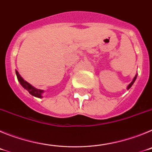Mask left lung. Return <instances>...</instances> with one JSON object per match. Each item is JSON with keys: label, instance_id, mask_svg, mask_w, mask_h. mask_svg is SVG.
I'll return each mask as SVG.
<instances>
[{"label": "left lung", "instance_id": "left-lung-1", "mask_svg": "<svg viewBox=\"0 0 152 152\" xmlns=\"http://www.w3.org/2000/svg\"><path fill=\"white\" fill-rule=\"evenodd\" d=\"M136 77H137V75H135V77H134V78H133V80H132V82L130 83L129 84V85H128V87H127V89L129 90V89L130 88H131V87H132V84H134V82H135V79H136Z\"/></svg>", "mask_w": 152, "mask_h": 152}]
</instances>
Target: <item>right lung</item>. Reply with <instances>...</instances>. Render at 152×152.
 <instances>
[{"label":"right lung","mask_w":152,"mask_h":152,"mask_svg":"<svg viewBox=\"0 0 152 152\" xmlns=\"http://www.w3.org/2000/svg\"><path fill=\"white\" fill-rule=\"evenodd\" d=\"M16 75H17V79H18V81L20 82V84L21 85H22L23 88H25L31 95H33V96H36V97H42V94L44 92L42 90L37 89V88H34L33 86L31 85L29 83H28L27 81H26V80H24V79L21 77L20 75L19 74V72H17V71H16Z\"/></svg>","instance_id":"add662e5"}]
</instances>
